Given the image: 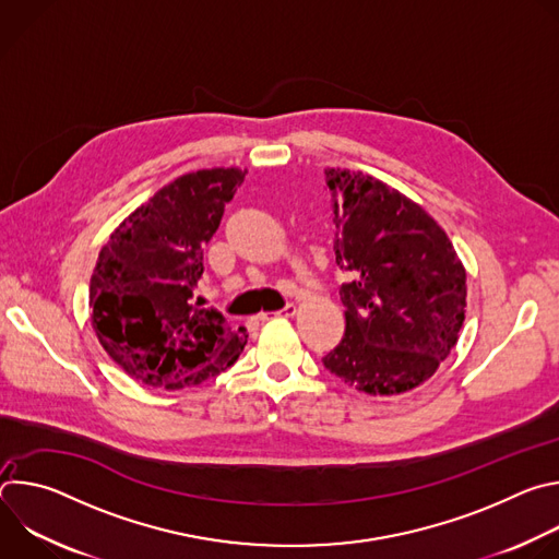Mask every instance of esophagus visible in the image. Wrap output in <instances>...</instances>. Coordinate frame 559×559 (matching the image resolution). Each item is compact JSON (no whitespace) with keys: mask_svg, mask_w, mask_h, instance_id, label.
Here are the masks:
<instances>
[{"mask_svg":"<svg viewBox=\"0 0 559 559\" xmlns=\"http://www.w3.org/2000/svg\"><path fill=\"white\" fill-rule=\"evenodd\" d=\"M294 313H296V305L287 302L283 309H278L274 313H259V321H267V318H272V316H294Z\"/></svg>","mask_w":559,"mask_h":559,"instance_id":"esophagus-1","label":"esophagus"}]
</instances>
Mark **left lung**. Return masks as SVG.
<instances>
[{
	"mask_svg": "<svg viewBox=\"0 0 559 559\" xmlns=\"http://www.w3.org/2000/svg\"><path fill=\"white\" fill-rule=\"evenodd\" d=\"M345 336L323 365L371 395L429 380L457 343L466 272L444 229L405 194L349 170H325Z\"/></svg>",
	"mask_w": 559,
	"mask_h": 559,
	"instance_id": "8db88e82",
	"label": "left lung"
}]
</instances>
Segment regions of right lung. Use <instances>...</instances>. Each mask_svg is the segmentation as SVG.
<instances>
[{
	"label": "right lung",
	"instance_id": "right-lung-1",
	"mask_svg": "<svg viewBox=\"0 0 559 559\" xmlns=\"http://www.w3.org/2000/svg\"><path fill=\"white\" fill-rule=\"evenodd\" d=\"M246 173L183 175L136 207L108 238L91 278L93 328L134 380L183 389L218 376L241 356L248 332L231 330L194 289L203 248Z\"/></svg>",
	"mask_w": 559,
	"mask_h": 559
}]
</instances>
